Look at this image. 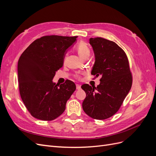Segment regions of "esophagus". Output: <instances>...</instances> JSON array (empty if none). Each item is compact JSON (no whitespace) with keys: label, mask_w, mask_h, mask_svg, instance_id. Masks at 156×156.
<instances>
[{"label":"esophagus","mask_w":156,"mask_h":156,"mask_svg":"<svg viewBox=\"0 0 156 156\" xmlns=\"http://www.w3.org/2000/svg\"><path fill=\"white\" fill-rule=\"evenodd\" d=\"M76 88L77 90H80L81 89V86L79 85V84H76Z\"/></svg>","instance_id":"1"}]
</instances>
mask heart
<instances>
[{"instance_id":"obj_1","label":"heart","mask_w":156,"mask_h":156,"mask_svg":"<svg viewBox=\"0 0 156 156\" xmlns=\"http://www.w3.org/2000/svg\"><path fill=\"white\" fill-rule=\"evenodd\" d=\"M77 51L80 57L83 60L88 58L90 55V49L88 48V45L85 43H84V42H81V43L78 45L77 48ZM75 77L77 78H80V75H76Z\"/></svg>"}]
</instances>
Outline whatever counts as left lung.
Wrapping results in <instances>:
<instances>
[{"mask_svg": "<svg viewBox=\"0 0 156 156\" xmlns=\"http://www.w3.org/2000/svg\"><path fill=\"white\" fill-rule=\"evenodd\" d=\"M89 40L95 55L91 74L101 79L97 87L81 86L87 94L82 105L90 117L105 120L119 110L131 88L132 75L126 54L114 41L99 37Z\"/></svg>", "mask_w": 156, "mask_h": 156, "instance_id": "1", "label": "left lung"}]
</instances>
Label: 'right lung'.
<instances>
[{"instance_id": "1", "label": "right lung", "mask_w": 156, "mask_h": 156, "mask_svg": "<svg viewBox=\"0 0 156 156\" xmlns=\"http://www.w3.org/2000/svg\"><path fill=\"white\" fill-rule=\"evenodd\" d=\"M77 36H45L34 41L21 55L17 73L20 96L27 110L37 119L51 121L60 116L76 89L67 80L57 86L53 82L62 67L67 49Z\"/></svg>"}]
</instances>
